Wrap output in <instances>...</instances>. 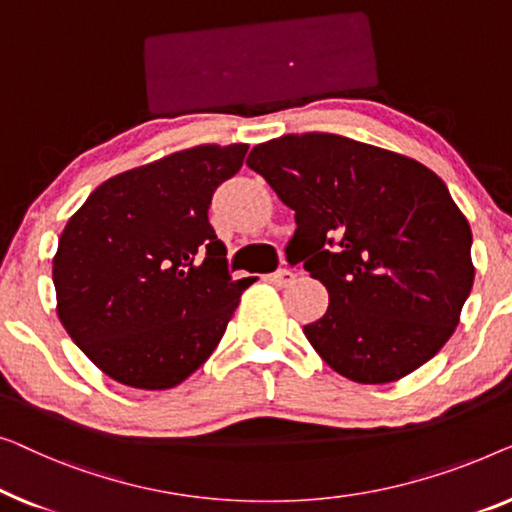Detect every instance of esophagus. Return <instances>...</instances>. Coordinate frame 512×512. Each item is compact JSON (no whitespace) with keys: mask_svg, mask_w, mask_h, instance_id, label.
I'll return each instance as SVG.
<instances>
[{"mask_svg":"<svg viewBox=\"0 0 512 512\" xmlns=\"http://www.w3.org/2000/svg\"><path fill=\"white\" fill-rule=\"evenodd\" d=\"M292 280H294V273L290 269H278L276 273H271V283L278 285V287L290 285Z\"/></svg>","mask_w":512,"mask_h":512,"instance_id":"1","label":"esophagus"}]
</instances>
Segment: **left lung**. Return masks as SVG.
Masks as SVG:
<instances>
[{"mask_svg":"<svg viewBox=\"0 0 512 512\" xmlns=\"http://www.w3.org/2000/svg\"><path fill=\"white\" fill-rule=\"evenodd\" d=\"M248 167L294 211L287 253L327 287L304 334L331 369L385 385L448 343L473 287V236L434 171L322 132L259 143Z\"/></svg>","mask_w":512,"mask_h":512,"instance_id":"8db88e82","label":"left lung"}]
</instances>
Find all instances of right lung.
<instances>
[{
	"mask_svg": "<svg viewBox=\"0 0 512 512\" xmlns=\"http://www.w3.org/2000/svg\"><path fill=\"white\" fill-rule=\"evenodd\" d=\"M246 143L197 146L102 183L57 243V315L97 369L169 390L211 357L250 278L232 280L208 222Z\"/></svg>",
	"mask_w": 512,
	"mask_h": 512,
	"instance_id": "add662e5",
	"label": "right lung"
}]
</instances>
